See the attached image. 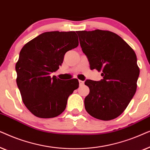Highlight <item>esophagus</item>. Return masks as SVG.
Instances as JSON below:
<instances>
[{
  "label": "esophagus",
  "instance_id": "obj_1",
  "mask_svg": "<svg viewBox=\"0 0 150 150\" xmlns=\"http://www.w3.org/2000/svg\"><path fill=\"white\" fill-rule=\"evenodd\" d=\"M84 81H81V80H80L79 81V84H80V86H82V85H84Z\"/></svg>",
  "mask_w": 150,
  "mask_h": 150
}]
</instances>
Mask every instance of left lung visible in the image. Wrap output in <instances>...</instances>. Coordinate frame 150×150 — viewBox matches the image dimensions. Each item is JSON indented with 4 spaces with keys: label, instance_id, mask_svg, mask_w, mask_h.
<instances>
[{
    "label": "left lung",
    "instance_id": "8db88e82",
    "mask_svg": "<svg viewBox=\"0 0 150 150\" xmlns=\"http://www.w3.org/2000/svg\"><path fill=\"white\" fill-rule=\"evenodd\" d=\"M82 50L91 69L102 71L100 81L87 80L89 93L85 108L90 115L108 121L120 115L137 91L139 76L136 54L114 33L108 30L77 31Z\"/></svg>",
    "mask_w": 150,
    "mask_h": 150
}]
</instances>
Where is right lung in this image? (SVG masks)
<instances>
[{
  "label": "right lung",
  "instance_id": "obj_1",
  "mask_svg": "<svg viewBox=\"0 0 150 150\" xmlns=\"http://www.w3.org/2000/svg\"><path fill=\"white\" fill-rule=\"evenodd\" d=\"M78 46L76 32L51 31L40 34L22 48L16 64V83L24 105L35 116L52 118L65 110L79 81H63L50 74L62 64L65 53Z\"/></svg>",
  "mask_w": 150,
  "mask_h": 150
}]
</instances>
